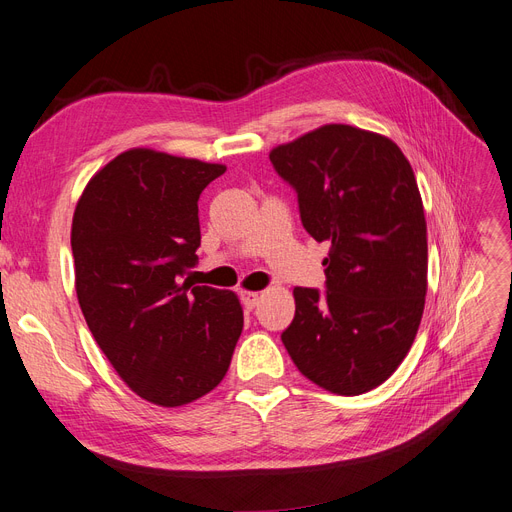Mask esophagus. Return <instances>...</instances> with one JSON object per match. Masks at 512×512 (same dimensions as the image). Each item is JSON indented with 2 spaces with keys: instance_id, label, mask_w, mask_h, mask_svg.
<instances>
[{
  "instance_id": "obj_1",
  "label": "esophagus",
  "mask_w": 512,
  "mask_h": 512,
  "mask_svg": "<svg viewBox=\"0 0 512 512\" xmlns=\"http://www.w3.org/2000/svg\"><path fill=\"white\" fill-rule=\"evenodd\" d=\"M239 296H241V302H243L245 309H254V306H258V302H260V294H258V292L241 290Z\"/></svg>"
}]
</instances>
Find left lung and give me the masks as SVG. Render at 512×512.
<instances>
[{"instance_id": "left-lung-1", "label": "left lung", "mask_w": 512, "mask_h": 512, "mask_svg": "<svg viewBox=\"0 0 512 512\" xmlns=\"http://www.w3.org/2000/svg\"><path fill=\"white\" fill-rule=\"evenodd\" d=\"M298 193L302 227L330 241L325 294L294 288L281 340L302 376L336 395L380 386L410 353L428 245L418 182L391 138L327 124L269 153Z\"/></svg>"}]
</instances>
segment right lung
<instances>
[{
	"mask_svg": "<svg viewBox=\"0 0 512 512\" xmlns=\"http://www.w3.org/2000/svg\"><path fill=\"white\" fill-rule=\"evenodd\" d=\"M227 166L130 149L98 170L71 227L75 292L119 378L161 407L220 384L243 330L239 298L182 279L197 262L201 191Z\"/></svg>",
	"mask_w": 512,
	"mask_h": 512,
	"instance_id": "obj_1",
	"label": "right lung"
}]
</instances>
